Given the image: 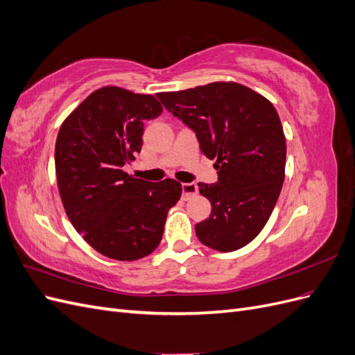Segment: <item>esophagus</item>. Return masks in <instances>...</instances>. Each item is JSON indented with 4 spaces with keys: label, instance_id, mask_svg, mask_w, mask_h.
Masks as SVG:
<instances>
[{
    "label": "esophagus",
    "instance_id": "esophagus-1",
    "mask_svg": "<svg viewBox=\"0 0 355 355\" xmlns=\"http://www.w3.org/2000/svg\"><path fill=\"white\" fill-rule=\"evenodd\" d=\"M198 192V187L196 184H182V198L185 201Z\"/></svg>",
    "mask_w": 355,
    "mask_h": 355
}]
</instances>
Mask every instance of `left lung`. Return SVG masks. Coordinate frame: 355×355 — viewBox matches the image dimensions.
<instances>
[{
    "label": "left lung",
    "instance_id": "left-lung-1",
    "mask_svg": "<svg viewBox=\"0 0 355 355\" xmlns=\"http://www.w3.org/2000/svg\"><path fill=\"white\" fill-rule=\"evenodd\" d=\"M157 96L216 159L218 184H198L211 202L210 218L196 225L198 240L218 252L241 249L263 230L284 182L286 137L274 105L234 81Z\"/></svg>",
    "mask_w": 355,
    "mask_h": 355
}]
</instances>
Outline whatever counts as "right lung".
Wrapping results in <instances>:
<instances>
[{"instance_id":"right-lung-1","label":"right lung","mask_w":355,"mask_h":355,"mask_svg":"<svg viewBox=\"0 0 355 355\" xmlns=\"http://www.w3.org/2000/svg\"><path fill=\"white\" fill-rule=\"evenodd\" d=\"M161 112L153 94L105 85L59 128L55 166L63 207L83 239L115 261L151 254L182 196L175 179L148 182L123 170L141 153L144 121Z\"/></svg>"}]
</instances>
